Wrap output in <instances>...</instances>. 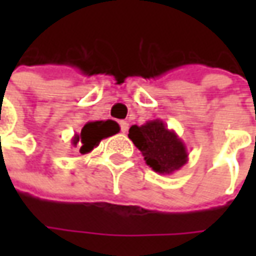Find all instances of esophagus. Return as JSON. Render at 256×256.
Masks as SVG:
<instances>
[{
    "instance_id": "esophagus-1",
    "label": "esophagus",
    "mask_w": 256,
    "mask_h": 256,
    "mask_svg": "<svg viewBox=\"0 0 256 256\" xmlns=\"http://www.w3.org/2000/svg\"><path fill=\"white\" fill-rule=\"evenodd\" d=\"M120 125H121V132H122V134H126V132H128V128H130V124L126 122V121H121V122H120Z\"/></svg>"
}]
</instances>
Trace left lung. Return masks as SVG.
I'll use <instances>...</instances> for the list:
<instances>
[{"mask_svg": "<svg viewBox=\"0 0 256 256\" xmlns=\"http://www.w3.org/2000/svg\"><path fill=\"white\" fill-rule=\"evenodd\" d=\"M128 136L142 152L146 165L158 174L171 175L188 162L184 141L161 120L146 121L141 126L132 125Z\"/></svg>", "mask_w": 256, "mask_h": 256, "instance_id": "left-lung-1", "label": "left lung"}]
</instances>
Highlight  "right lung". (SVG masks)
Instances as JSON below:
<instances>
[{"instance_id":"1","label":"right lung","mask_w":256,"mask_h":256,"mask_svg":"<svg viewBox=\"0 0 256 256\" xmlns=\"http://www.w3.org/2000/svg\"><path fill=\"white\" fill-rule=\"evenodd\" d=\"M118 132H120V125L112 120L90 121L82 126L81 132L75 134L72 136L71 145L84 155L91 152L94 148H96L104 138L112 136Z\"/></svg>"}]
</instances>
